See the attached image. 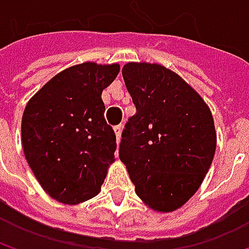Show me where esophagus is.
<instances>
[{"instance_id":"esophagus-1","label":"esophagus","mask_w":249,"mask_h":249,"mask_svg":"<svg viewBox=\"0 0 249 249\" xmlns=\"http://www.w3.org/2000/svg\"><path fill=\"white\" fill-rule=\"evenodd\" d=\"M114 131H115V135H117V141L121 140V131H123V125H115L114 126Z\"/></svg>"}]
</instances>
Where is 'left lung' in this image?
<instances>
[{
	"mask_svg": "<svg viewBox=\"0 0 249 249\" xmlns=\"http://www.w3.org/2000/svg\"><path fill=\"white\" fill-rule=\"evenodd\" d=\"M125 86L135 105L120 144L137 195L172 212L199 189L216 148L211 109L181 77L160 65L126 63Z\"/></svg>",
	"mask_w": 249,
	"mask_h": 249,
	"instance_id": "1",
	"label": "left lung"
}]
</instances>
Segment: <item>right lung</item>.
<instances>
[{
    "mask_svg": "<svg viewBox=\"0 0 249 249\" xmlns=\"http://www.w3.org/2000/svg\"><path fill=\"white\" fill-rule=\"evenodd\" d=\"M118 65L82 63L50 79L27 104L21 121L25 159L43 189L62 203L96 196L114 161L117 137L101 98Z\"/></svg>",
    "mask_w": 249,
    "mask_h": 249,
    "instance_id": "add662e5",
    "label": "right lung"
}]
</instances>
